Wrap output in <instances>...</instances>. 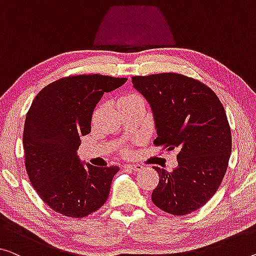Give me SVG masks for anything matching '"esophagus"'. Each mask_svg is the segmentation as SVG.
Segmentation results:
<instances>
[{
  "instance_id": "obj_1",
  "label": "esophagus",
  "mask_w": 256,
  "mask_h": 256,
  "mask_svg": "<svg viewBox=\"0 0 256 256\" xmlns=\"http://www.w3.org/2000/svg\"><path fill=\"white\" fill-rule=\"evenodd\" d=\"M124 168H128V169H130V170H132V172H138V170H140L142 167L140 164H124Z\"/></svg>"
}]
</instances>
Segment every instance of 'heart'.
Wrapping results in <instances>:
<instances>
[{
    "mask_svg": "<svg viewBox=\"0 0 256 256\" xmlns=\"http://www.w3.org/2000/svg\"><path fill=\"white\" fill-rule=\"evenodd\" d=\"M137 98H140L138 95H136V94H128V95H126L124 97L121 98V100H137Z\"/></svg>",
    "mask_w": 256,
    "mask_h": 256,
    "instance_id": "1",
    "label": "heart"
}]
</instances>
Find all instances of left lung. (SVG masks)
<instances>
[{
    "label": "left lung",
    "instance_id": "8db88e82",
    "mask_svg": "<svg viewBox=\"0 0 256 256\" xmlns=\"http://www.w3.org/2000/svg\"><path fill=\"white\" fill-rule=\"evenodd\" d=\"M132 84L152 110L154 145L178 148V166L153 167L159 184L152 202L172 215L199 210L215 194L231 154V130L216 94L202 82L178 73L132 76Z\"/></svg>",
    "mask_w": 256,
    "mask_h": 256
}]
</instances>
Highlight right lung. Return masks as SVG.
Listing matches in <instances>:
<instances>
[{"mask_svg":"<svg viewBox=\"0 0 256 256\" xmlns=\"http://www.w3.org/2000/svg\"><path fill=\"white\" fill-rule=\"evenodd\" d=\"M126 81L100 74L68 76L34 98L22 135L26 172L38 194L57 213L84 218L108 200L119 167L84 164L78 148L80 137L92 132V112L104 92Z\"/></svg>","mask_w":256,"mask_h":256,"instance_id":"obj_1","label":"right lung"}]
</instances>
